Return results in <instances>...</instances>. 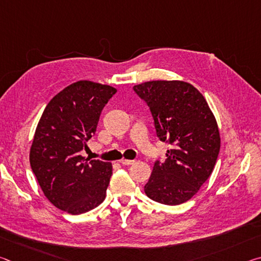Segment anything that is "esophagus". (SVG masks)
Wrapping results in <instances>:
<instances>
[{"label":"esophagus","mask_w":261,"mask_h":261,"mask_svg":"<svg viewBox=\"0 0 261 261\" xmlns=\"http://www.w3.org/2000/svg\"><path fill=\"white\" fill-rule=\"evenodd\" d=\"M136 161L135 160H127V159H122L120 160V163H122L123 166H130V165H134Z\"/></svg>","instance_id":"obj_1"}]
</instances>
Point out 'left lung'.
Returning <instances> with one entry per match:
<instances>
[{"label": "left lung", "mask_w": 261, "mask_h": 261, "mask_svg": "<svg viewBox=\"0 0 261 261\" xmlns=\"http://www.w3.org/2000/svg\"><path fill=\"white\" fill-rule=\"evenodd\" d=\"M151 110L156 136L171 145L156 161L145 193L165 205H179L208 179L220 152L218 123L204 96L191 84L152 81L134 86Z\"/></svg>", "instance_id": "8db88e82"}]
</instances>
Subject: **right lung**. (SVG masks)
Returning a JSON list of instances; mask_svg holds the SVG:
<instances>
[{
    "mask_svg": "<svg viewBox=\"0 0 261 261\" xmlns=\"http://www.w3.org/2000/svg\"><path fill=\"white\" fill-rule=\"evenodd\" d=\"M116 88L90 81L73 83L43 110L30 151V163L47 199L77 215L105 200L113 167L85 160L81 151L95 134L105 105Z\"/></svg>",
    "mask_w": 261,
    "mask_h": 261,
    "instance_id": "add662e5",
    "label": "right lung"
}]
</instances>
